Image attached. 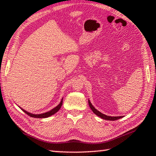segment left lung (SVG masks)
Wrapping results in <instances>:
<instances>
[{"instance_id":"1","label":"left lung","mask_w":156,"mask_h":156,"mask_svg":"<svg viewBox=\"0 0 156 156\" xmlns=\"http://www.w3.org/2000/svg\"><path fill=\"white\" fill-rule=\"evenodd\" d=\"M88 104H89V106H90V108L92 109V112H94V114L97 115V116H98V117H100L101 118L103 119H105V120H108V121H115V120H117V119H119L122 117V116H121V117H111V116H107V115H105L104 114L101 113V112H99L98 111H97V109H96L92 105L91 102H90V101H88Z\"/></svg>"}]
</instances>
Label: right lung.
<instances>
[{
    "label": "right lung",
    "instance_id": "1",
    "mask_svg": "<svg viewBox=\"0 0 156 156\" xmlns=\"http://www.w3.org/2000/svg\"><path fill=\"white\" fill-rule=\"evenodd\" d=\"M62 102H63V98L62 99L60 103H59V104L57 106V107H55L54 108H53L52 110H51V111H48V112H45V113L40 114V115H34V114H31V113H30V112H27V111H25V110H23V108H21V109L23 110V111H24L26 114L28 115L29 116H30V117H34V118H47V117H50L51 115H54V114L55 113V112H57L59 110V108H61L62 105Z\"/></svg>",
    "mask_w": 156,
    "mask_h": 156
}]
</instances>
